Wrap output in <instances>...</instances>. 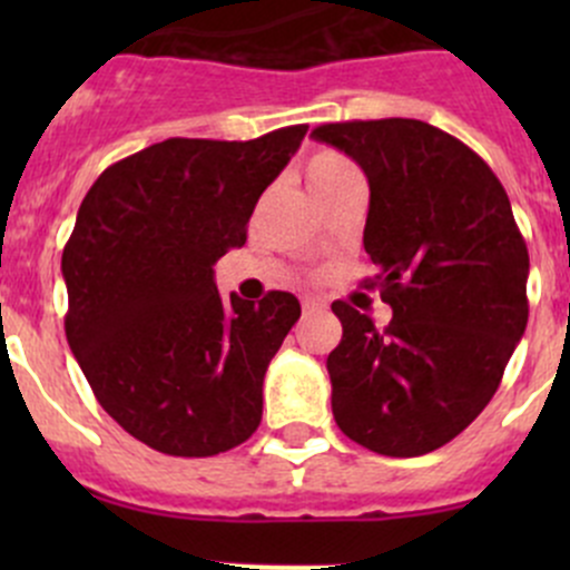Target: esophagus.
I'll list each match as a JSON object with an SVG mask.
<instances>
[{
	"label": "esophagus",
	"mask_w": 570,
	"mask_h": 570,
	"mask_svg": "<svg viewBox=\"0 0 570 570\" xmlns=\"http://www.w3.org/2000/svg\"><path fill=\"white\" fill-rule=\"evenodd\" d=\"M325 301L322 297H303V312H322Z\"/></svg>",
	"instance_id": "34e87169"
}]
</instances>
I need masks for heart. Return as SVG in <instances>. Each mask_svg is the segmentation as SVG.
Segmentation results:
<instances>
[{"mask_svg": "<svg viewBox=\"0 0 570 570\" xmlns=\"http://www.w3.org/2000/svg\"><path fill=\"white\" fill-rule=\"evenodd\" d=\"M358 176L361 170L355 168L353 159L344 157L342 151H333V148L314 151L306 163V181L314 193H325V189L338 187V184Z\"/></svg>", "mask_w": 570, "mask_h": 570, "instance_id": "1", "label": "heart"}]
</instances>
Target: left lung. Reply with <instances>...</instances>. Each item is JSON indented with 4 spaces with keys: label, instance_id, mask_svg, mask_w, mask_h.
<instances>
[{
    "label": "left lung",
    "instance_id": "obj_1",
    "mask_svg": "<svg viewBox=\"0 0 570 570\" xmlns=\"http://www.w3.org/2000/svg\"><path fill=\"white\" fill-rule=\"evenodd\" d=\"M370 181L366 289L386 327L333 303L342 342L327 355L338 430L389 458H416L463 433L502 383L524 336L530 253L502 181L480 154L424 120L322 124Z\"/></svg>",
    "mask_w": 570,
    "mask_h": 570
}]
</instances>
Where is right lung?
Listing matches in <instances>:
<instances>
[{
    "mask_svg": "<svg viewBox=\"0 0 570 570\" xmlns=\"http://www.w3.org/2000/svg\"><path fill=\"white\" fill-rule=\"evenodd\" d=\"M306 131L170 137L109 165L79 206L62 248L68 344L99 405L151 450L220 455L262 422L264 372L301 303L278 289L226 303L212 267L243 248Z\"/></svg>",
    "mask_w": 570,
    "mask_h": 570,
    "instance_id": "1",
    "label": "right lung"
}]
</instances>
